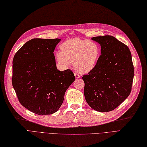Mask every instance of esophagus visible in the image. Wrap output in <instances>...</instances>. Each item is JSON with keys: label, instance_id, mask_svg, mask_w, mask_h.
<instances>
[{"label": "esophagus", "instance_id": "esophagus-1", "mask_svg": "<svg viewBox=\"0 0 147 147\" xmlns=\"http://www.w3.org/2000/svg\"><path fill=\"white\" fill-rule=\"evenodd\" d=\"M74 75H75V77L76 78H80V75H78V74H77V73H75V74H74Z\"/></svg>", "mask_w": 147, "mask_h": 147}]
</instances>
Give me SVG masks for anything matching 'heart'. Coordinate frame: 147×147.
<instances>
[{
    "mask_svg": "<svg viewBox=\"0 0 147 147\" xmlns=\"http://www.w3.org/2000/svg\"><path fill=\"white\" fill-rule=\"evenodd\" d=\"M60 47L62 52H57L55 57L61 67L67 69L74 62L75 69L82 74H88L94 69L100 55L98 45L88 39L70 38Z\"/></svg>",
    "mask_w": 147,
    "mask_h": 147,
    "instance_id": "heart-1",
    "label": "heart"
}]
</instances>
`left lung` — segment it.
Here are the masks:
<instances>
[{
  "mask_svg": "<svg viewBox=\"0 0 147 147\" xmlns=\"http://www.w3.org/2000/svg\"><path fill=\"white\" fill-rule=\"evenodd\" d=\"M100 44L101 55L94 69L83 76L86 101L93 109L109 112L119 106L131 90L134 77L129 48L114 36L92 38Z\"/></svg>",
  "mask_w": 147,
  "mask_h": 147,
  "instance_id": "obj_1",
  "label": "left lung"
}]
</instances>
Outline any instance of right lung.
Here are the masks:
<instances>
[{"mask_svg":"<svg viewBox=\"0 0 147 147\" xmlns=\"http://www.w3.org/2000/svg\"><path fill=\"white\" fill-rule=\"evenodd\" d=\"M60 39L30 40L15 54L12 84L21 104L38 115L55 113L75 81L72 70L57 69L53 52Z\"/></svg>","mask_w":147,"mask_h":147,"instance_id":"add662e5","label":"right lung"}]
</instances>
